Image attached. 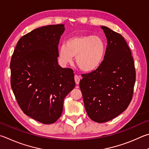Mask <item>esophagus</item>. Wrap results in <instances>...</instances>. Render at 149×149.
Returning <instances> with one entry per match:
<instances>
[{
  "label": "esophagus",
  "instance_id": "34e87169",
  "mask_svg": "<svg viewBox=\"0 0 149 149\" xmlns=\"http://www.w3.org/2000/svg\"><path fill=\"white\" fill-rule=\"evenodd\" d=\"M74 79H75V83H76L77 85H78V84L79 83L80 79H81V77H80V76H79V75H75Z\"/></svg>",
  "mask_w": 149,
  "mask_h": 149
}]
</instances>
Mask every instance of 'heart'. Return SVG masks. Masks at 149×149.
Instances as JSON below:
<instances>
[{"label": "heart", "mask_w": 149, "mask_h": 149, "mask_svg": "<svg viewBox=\"0 0 149 149\" xmlns=\"http://www.w3.org/2000/svg\"><path fill=\"white\" fill-rule=\"evenodd\" d=\"M105 44L98 36L82 35L70 38L61 45L58 56L64 64L72 63L76 56V64L85 72H93L100 66L104 58Z\"/></svg>", "instance_id": "b5f03b06"}]
</instances>
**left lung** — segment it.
Segmentation results:
<instances>
[{"label": "left lung", "instance_id": "left-lung-1", "mask_svg": "<svg viewBox=\"0 0 149 149\" xmlns=\"http://www.w3.org/2000/svg\"><path fill=\"white\" fill-rule=\"evenodd\" d=\"M104 59L96 70L83 74L79 86L86 113L91 120L105 123L125 111L132 101L136 82L133 56L121 34L106 26Z\"/></svg>", "mask_w": 149, "mask_h": 149}]
</instances>
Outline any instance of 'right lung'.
Wrapping results in <instances>:
<instances>
[{"instance_id":"right-lung-1","label":"right lung","mask_w":149,"mask_h":149,"mask_svg":"<svg viewBox=\"0 0 149 149\" xmlns=\"http://www.w3.org/2000/svg\"><path fill=\"white\" fill-rule=\"evenodd\" d=\"M64 31L63 24L34 29L21 38L11 58V86L19 106L45 124L60 118L64 99L75 85L73 70L57 61Z\"/></svg>"}]
</instances>
